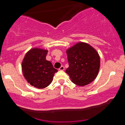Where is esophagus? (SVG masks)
<instances>
[{
	"label": "esophagus",
	"mask_w": 125,
	"mask_h": 125,
	"mask_svg": "<svg viewBox=\"0 0 125 125\" xmlns=\"http://www.w3.org/2000/svg\"><path fill=\"white\" fill-rule=\"evenodd\" d=\"M64 70H65V67H64L63 66H60V68L59 69V70H60V71H63Z\"/></svg>",
	"instance_id": "1"
}]
</instances>
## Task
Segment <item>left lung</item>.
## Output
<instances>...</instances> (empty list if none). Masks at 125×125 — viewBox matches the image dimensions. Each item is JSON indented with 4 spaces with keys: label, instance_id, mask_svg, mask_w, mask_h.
Segmentation results:
<instances>
[{
    "label": "left lung",
    "instance_id": "8db88e82",
    "mask_svg": "<svg viewBox=\"0 0 125 125\" xmlns=\"http://www.w3.org/2000/svg\"><path fill=\"white\" fill-rule=\"evenodd\" d=\"M69 67L65 72L78 86L88 85L98 75L100 56L96 50L86 43L79 42L66 50Z\"/></svg>",
    "mask_w": 125,
    "mask_h": 125
}]
</instances>
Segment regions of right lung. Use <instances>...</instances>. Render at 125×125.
I'll return each instance as SVG.
<instances>
[{
  "instance_id": "obj_1",
  "label": "right lung",
  "mask_w": 125,
  "mask_h": 125,
  "mask_svg": "<svg viewBox=\"0 0 125 125\" xmlns=\"http://www.w3.org/2000/svg\"><path fill=\"white\" fill-rule=\"evenodd\" d=\"M48 50L33 48L28 51L22 63L23 76L31 85L43 89L51 84L57 70L46 60Z\"/></svg>"
}]
</instances>
